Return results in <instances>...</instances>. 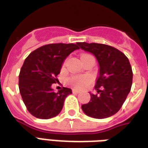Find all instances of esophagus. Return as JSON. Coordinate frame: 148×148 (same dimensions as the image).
Segmentation results:
<instances>
[{"mask_svg": "<svg viewBox=\"0 0 148 148\" xmlns=\"http://www.w3.org/2000/svg\"><path fill=\"white\" fill-rule=\"evenodd\" d=\"M72 92L78 94V93L80 92V91H79V90H78V89H76V88H73V89H72Z\"/></svg>", "mask_w": 148, "mask_h": 148, "instance_id": "1", "label": "esophagus"}]
</instances>
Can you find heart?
<instances>
[{
	"label": "heart",
	"instance_id": "heart-1",
	"mask_svg": "<svg viewBox=\"0 0 148 148\" xmlns=\"http://www.w3.org/2000/svg\"><path fill=\"white\" fill-rule=\"evenodd\" d=\"M88 54H84V55L81 56V58L87 56ZM65 64V63H64ZM92 81V78L89 76H72L70 77L69 79V82L72 84V85L76 86L77 88H85L86 86H88Z\"/></svg>",
	"mask_w": 148,
	"mask_h": 148
}]
</instances>
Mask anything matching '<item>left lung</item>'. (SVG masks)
Here are the masks:
<instances>
[{
    "instance_id": "obj_1",
    "label": "left lung",
    "mask_w": 148,
    "mask_h": 148,
    "mask_svg": "<svg viewBox=\"0 0 148 148\" xmlns=\"http://www.w3.org/2000/svg\"><path fill=\"white\" fill-rule=\"evenodd\" d=\"M79 48L91 52L99 63V76L88 103L81 106L87 116L104 119L115 115L121 108L132 84V69L129 60L114 47L96 43H78Z\"/></svg>"
}]
</instances>
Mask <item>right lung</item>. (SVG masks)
Instances as JSON below:
<instances>
[{"instance_id": "obj_1", "label": "right lung", "mask_w": 148, "mask_h": 148, "mask_svg": "<svg viewBox=\"0 0 148 148\" xmlns=\"http://www.w3.org/2000/svg\"><path fill=\"white\" fill-rule=\"evenodd\" d=\"M75 44H50L31 52L19 74V89L27 109L38 119L55 117L63 108L72 89L63 88L57 92L52 88L57 81L62 64L70 53L79 49Z\"/></svg>"}]
</instances>
